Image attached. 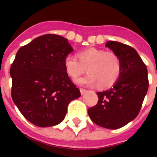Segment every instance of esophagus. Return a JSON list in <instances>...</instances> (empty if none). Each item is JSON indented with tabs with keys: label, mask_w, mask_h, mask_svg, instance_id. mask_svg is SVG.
Returning a JSON list of instances; mask_svg holds the SVG:
<instances>
[{
	"label": "esophagus",
	"mask_w": 157,
	"mask_h": 157,
	"mask_svg": "<svg viewBox=\"0 0 157 157\" xmlns=\"http://www.w3.org/2000/svg\"><path fill=\"white\" fill-rule=\"evenodd\" d=\"M80 91H81V95H83V94H85L87 92V90H85V89H82V88L80 89Z\"/></svg>",
	"instance_id": "1"
}]
</instances>
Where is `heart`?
<instances>
[{
	"instance_id": "1",
	"label": "heart",
	"mask_w": 157,
	"mask_h": 157,
	"mask_svg": "<svg viewBox=\"0 0 157 157\" xmlns=\"http://www.w3.org/2000/svg\"><path fill=\"white\" fill-rule=\"evenodd\" d=\"M64 67L70 78H78L86 71L88 74L77 83L107 89L114 86L121 72V62L117 54L98 48H89L77 53V58L67 55Z\"/></svg>"
}]
</instances>
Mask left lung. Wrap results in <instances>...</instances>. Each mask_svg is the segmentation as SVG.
I'll use <instances>...</instances> for the list:
<instances>
[{"instance_id":"8db88e82","label":"left lung","mask_w":157,"mask_h":157,"mask_svg":"<svg viewBox=\"0 0 157 157\" xmlns=\"http://www.w3.org/2000/svg\"><path fill=\"white\" fill-rule=\"evenodd\" d=\"M105 46L118 55L121 72L112 88L98 92V102L88 110L94 123L117 129L135 119L148 90L147 69L138 52L129 45L107 41Z\"/></svg>"}]
</instances>
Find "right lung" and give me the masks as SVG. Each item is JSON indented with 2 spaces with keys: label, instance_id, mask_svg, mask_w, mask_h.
Returning a JSON list of instances; mask_svg holds the SVG:
<instances>
[{
  "label": "right lung",
  "instance_id": "add662e5",
  "mask_svg": "<svg viewBox=\"0 0 157 157\" xmlns=\"http://www.w3.org/2000/svg\"><path fill=\"white\" fill-rule=\"evenodd\" d=\"M73 48L66 38L47 34L21 47L10 67L11 95L23 117L39 127L54 126L81 92L67 76L64 59Z\"/></svg>",
  "mask_w": 157,
  "mask_h": 157
}]
</instances>
